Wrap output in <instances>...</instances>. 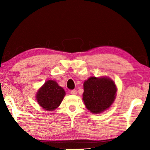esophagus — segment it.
<instances>
[{"mask_svg": "<svg viewBox=\"0 0 150 150\" xmlns=\"http://www.w3.org/2000/svg\"><path fill=\"white\" fill-rule=\"evenodd\" d=\"M70 93H71V94H72V95H76L77 94V90H71V91H70Z\"/></svg>", "mask_w": 150, "mask_h": 150, "instance_id": "1", "label": "esophagus"}]
</instances>
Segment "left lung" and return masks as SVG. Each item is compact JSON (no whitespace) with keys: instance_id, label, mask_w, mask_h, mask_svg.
Masks as SVG:
<instances>
[{"instance_id":"1","label":"left lung","mask_w":150,"mask_h":150,"mask_svg":"<svg viewBox=\"0 0 150 150\" xmlns=\"http://www.w3.org/2000/svg\"><path fill=\"white\" fill-rule=\"evenodd\" d=\"M83 99L87 109L93 113L109 108L115 98L117 89L110 79L92 77L84 83Z\"/></svg>"}]
</instances>
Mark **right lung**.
Returning a JSON list of instances; mask_svg holds the SVG:
<instances>
[{
  "instance_id": "obj_1",
  "label": "right lung",
  "mask_w": 150,
  "mask_h": 150,
  "mask_svg": "<svg viewBox=\"0 0 150 150\" xmlns=\"http://www.w3.org/2000/svg\"><path fill=\"white\" fill-rule=\"evenodd\" d=\"M65 91L54 81H47L38 91L37 100L44 110L53 111L61 103Z\"/></svg>"
}]
</instances>
